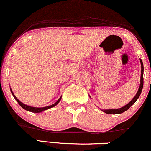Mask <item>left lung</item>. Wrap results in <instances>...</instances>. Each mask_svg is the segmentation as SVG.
Segmentation results:
<instances>
[{
	"mask_svg": "<svg viewBox=\"0 0 151 151\" xmlns=\"http://www.w3.org/2000/svg\"><path fill=\"white\" fill-rule=\"evenodd\" d=\"M140 64H141V76H140V87H139L138 91L135 94V97H133V99L129 102L128 104H127L126 105H125L124 107H121V108H118V109H109V110H103L104 112L107 114H112V115H116V114H120L124 112L125 111H126L130 108L131 106L136 102V100L138 99V97H140V94H141L142 89H143V62H142L141 59H140Z\"/></svg>",
	"mask_w": 151,
	"mask_h": 151,
	"instance_id": "8db88e82",
	"label": "left lung"
}]
</instances>
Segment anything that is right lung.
I'll return each instance as SVG.
<instances>
[{"label":"right lung","mask_w":151,"mask_h":151,"mask_svg":"<svg viewBox=\"0 0 151 151\" xmlns=\"http://www.w3.org/2000/svg\"><path fill=\"white\" fill-rule=\"evenodd\" d=\"M11 93H12L13 96H14V97L15 98V100H16V101H17L18 103L19 104L20 106H21V107H22V108H24V110H27V111H29V112H36V113H38V112H43V111L46 110H48V109L51 108V107H54V106L57 105V104L59 103V102H60L61 98H62V97H60V98H59V100H58L57 101V102H55V103L53 104V105H51L47 106V107H31V106L26 105H25V104L22 103V102H21V101H20V100H19V99H17V97H16V96L14 95V92H13L12 89H11Z\"/></svg>","instance_id":"obj_1"}]
</instances>
